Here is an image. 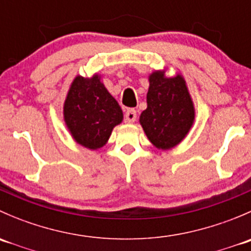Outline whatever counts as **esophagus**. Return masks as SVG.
Here are the masks:
<instances>
[{"instance_id":"esophagus-1","label":"esophagus","mask_w":251,"mask_h":251,"mask_svg":"<svg viewBox=\"0 0 251 251\" xmlns=\"http://www.w3.org/2000/svg\"><path fill=\"white\" fill-rule=\"evenodd\" d=\"M136 118H137V113H136L135 109H127L126 110V114H125V119L127 123H133V121L136 120Z\"/></svg>"}]
</instances>
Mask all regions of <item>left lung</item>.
<instances>
[{
    "label": "left lung",
    "instance_id": "left-lung-1",
    "mask_svg": "<svg viewBox=\"0 0 251 251\" xmlns=\"http://www.w3.org/2000/svg\"><path fill=\"white\" fill-rule=\"evenodd\" d=\"M193 121V102L184 78L154 72L149 76L147 109L140 116L148 140L159 149L173 148L186 137Z\"/></svg>",
    "mask_w": 251,
    "mask_h": 251
}]
</instances>
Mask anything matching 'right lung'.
I'll return each mask as SVG.
<instances>
[{
  "label": "right lung",
  "instance_id": "1",
  "mask_svg": "<svg viewBox=\"0 0 251 251\" xmlns=\"http://www.w3.org/2000/svg\"><path fill=\"white\" fill-rule=\"evenodd\" d=\"M123 118L120 105L98 75L74 78L64 103V120L78 144L90 149L100 148Z\"/></svg>",
  "mask_w": 251,
  "mask_h": 251
}]
</instances>
